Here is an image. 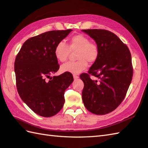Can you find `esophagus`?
Returning a JSON list of instances; mask_svg holds the SVG:
<instances>
[{
	"label": "esophagus",
	"mask_w": 148,
	"mask_h": 148,
	"mask_svg": "<svg viewBox=\"0 0 148 148\" xmlns=\"http://www.w3.org/2000/svg\"><path fill=\"white\" fill-rule=\"evenodd\" d=\"M73 78L75 79H77L78 78V76L76 75H73Z\"/></svg>",
	"instance_id": "34e87169"
}]
</instances>
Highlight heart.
Segmentation results:
<instances>
[{
    "mask_svg": "<svg viewBox=\"0 0 148 148\" xmlns=\"http://www.w3.org/2000/svg\"><path fill=\"white\" fill-rule=\"evenodd\" d=\"M70 50L77 51L76 61H70L61 66L62 72L78 74L86 69L88 62L93 63L97 60L99 55V48L95 42H91L89 39L83 34H76L70 38L69 46L62 41L58 42L54 48L56 59L64 62L66 60Z\"/></svg>",
    "mask_w": 148,
    "mask_h": 148,
    "instance_id": "heart-1",
    "label": "heart"
}]
</instances>
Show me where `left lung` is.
<instances>
[{
	"instance_id": "8db88e82",
	"label": "left lung",
	"mask_w": 148,
	"mask_h": 148,
	"mask_svg": "<svg viewBox=\"0 0 148 148\" xmlns=\"http://www.w3.org/2000/svg\"><path fill=\"white\" fill-rule=\"evenodd\" d=\"M99 48L98 59L88 73L80 75L84 83L82 99L91 113L104 115L114 110L127 95L133 77L130 51L117 35L101 29H83ZM91 75L96 79H91Z\"/></svg>"
}]
</instances>
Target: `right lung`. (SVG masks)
I'll return each mask as SVG.
<instances>
[{
  "label": "right lung",
  "mask_w": 148,
  "mask_h": 148,
  "mask_svg": "<svg viewBox=\"0 0 148 148\" xmlns=\"http://www.w3.org/2000/svg\"><path fill=\"white\" fill-rule=\"evenodd\" d=\"M71 31H50L31 38L24 42L15 58L18 92L25 104L42 117H52L62 109L65 89L73 82L69 72L46 79L60 67L54 55L56 45Z\"/></svg>",
  "instance_id": "add662e5"
}]
</instances>
